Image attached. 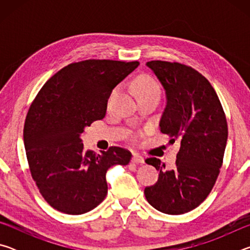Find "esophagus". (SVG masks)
Listing matches in <instances>:
<instances>
[{"instance_id":"esophagus-1","label":"esophagus","mask_w":250,"mask_h":250,"mask_svg":"<svg viewBox=\"0 0 250 250\" xmlns=\"http://www.w3.org/2000/svg\"><path fill=\"white\" fill-rule=\"evenodd\" d=\"M132 161L133 163H137V164H139V163H145V159H143V156H141L140 154H138V153H134L133 154V156H132Z\"/></svg>"}]
</instances>
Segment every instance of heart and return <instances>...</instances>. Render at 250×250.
Returning a JSON list of instances; mask_svg holds the SVG:
<instances>
[{
    "instance_id": "obj_1",
    "label": "heart",
    "mask_w": 250,
    "mask_h": 250,
    "mask_svg": "<svg viewBox=\"0 0 250 250\" xmlns=\"http://www.w3.org/2000/svg\"><path fill=\"white\" fill-rule=\"evenodd\" d=\"M134 89L137 91L139 97L146 96V95H152L156 94L161 96V84L155 78L151 77V76H141L138 77L134 82ZM116 94V89L111 92L109 97L108 105H110L112 100L113 95Z\"/></svg>"
}]
</instances>
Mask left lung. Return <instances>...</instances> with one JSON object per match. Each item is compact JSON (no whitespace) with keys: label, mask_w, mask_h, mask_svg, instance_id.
<instances>
[{"label":"left lung","mask_w":250,"mask_h":250,"mask_svg":"<svg viewBox=\"0 0 250 250\" xmlns=\"http://www.w3.org/2000/svg\"><path fill=\"white\" fill-rule=\"evenodd\" d=\"M146 66L167 92L160 131L181 146L172 170L156 158L146 160L160 173L145 195L162 213L185 214L201 205L216 183L228 137L226 116L208 80L191 66L164 61L147 62Z\"/></svg>","instance_id":"left-lung-1"}]
</instances>
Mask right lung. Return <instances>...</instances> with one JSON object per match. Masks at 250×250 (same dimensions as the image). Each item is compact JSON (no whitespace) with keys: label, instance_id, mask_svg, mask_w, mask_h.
Here are the masks:
<instances>
[{"label":"right lung","instance_id":"1","mask_svg":"<svg viewBox=\"0 0 250 250\" xmlns=\"http://www.w3.org/2000/svg\"><path fill=\"white\" fill-rule=\"evenodd\" d=\"M139 65L110 59L71 62L33 100L24 124L25 151L33 180L53 208L70 215L94 209L108 193V168L130 162L132 154L124 147L98 155L84 151L80 135L104 119L112 89Z\"/></svg>","mask_w":250,"mask_h":250}]
</instances>
